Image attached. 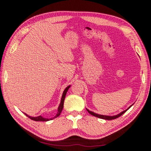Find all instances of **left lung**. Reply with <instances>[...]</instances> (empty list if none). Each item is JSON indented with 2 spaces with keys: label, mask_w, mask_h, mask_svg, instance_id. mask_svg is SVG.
I'll use <instances>...</instances> for the list:
<instances>
[{
  "label": "left lung",
  "mask_w": 151,
  "mask_h": 151,
  "mask_svg": "<svg viewBox=\"0 0 151 151\" xmlns=\"http://www.w3.org/2000/svg\"><path fill=\"white\" fill-rule=\"evenodd\" d=\"M132 105H130V106L129 107L128 109H126V110L123 111L122 112H121V113H120V114H117V115H115V116H105V115H101V114H96V113L93 112V111H89V109H87V111H88V112L90 114H91V115H92V116H96V117H98V118L103 119H105V120H112V119H115L118 118V117L121 116V115L124 114V113L126 112V111L127 110H128V109L129 108H130V107L131 106H132Z\"/></svg>",
  "instance_id": "8db88e82"
}]
</instances>
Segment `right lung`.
<instances>
[{"label": "right lung", "mask_w": 151, "mask_h": 151, "mask_svg": "<svg viewBox=\"0 0 151 151\" xmlns=\"http://www.w3.org/2000/svg\"><path fill=\"white\" fill-rule=\"evenodd\" d=\"M70 87H71V85L68 86V87H66L65 89H64V92H63V94H62V99H61V102H60V105H59V107H58V113H57V114L53 117V118H52V119H46V118H44V117L42 116H37V117H32V116H28V115L26 114H25L26 115V116H28V118H30V119H32V120L35 121H47L52 120V119H53L55 118H56V117L59 116H60V114H61L62 109H63L64 99H65L66 92H67L68 89H69Z\"/></svg>", "instance_id": "add662e5"}]
</instances>
